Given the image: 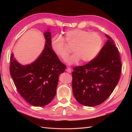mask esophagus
<instances>
[{"label": "esophagus", "mask_w": 132, "mask_h": 132, "mask_svg": "<svg viewBox=\"0 0 132 132\" xmlns=\"http://www.w3.org/2000/svg\"><path fill=\"white\" fill-rule=\"evenodd\" d=\"M66 71H67L68 73H70L71 72V68H68L67 69V70H66Z\"/></svg>", "instance_id": "obj_1"}]
</instances>
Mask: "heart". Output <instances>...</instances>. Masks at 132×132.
Listing matches in <instances>:
<instances>
[{
	"instance_id": "heart-1",
	"label": "heart",
	"mask_w": 132,
	"mask_h": 132,
	"mask_svg": "<svg viewBox=\"0 0 132 132\" xmlns=\"http://www.w3.org/2000/svg\"><path fill=\"white\" fill-rule=\"evenodd\" d=\"M64 40L69 46L73 47L74 52L67 59V62L69 64L77 63L80 59L84 63L92 61L97 57L102 45V39L97 33L81 29L68 30L64 32V38L56 36L52 39L53 50L63 60L67 58L70 53L69 47Z\"/></svg>"
}]
</instances>
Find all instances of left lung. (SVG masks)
Listing matches in <instances>:
<instances>
[{
	"label": "left lung",
	"instance_id": "8db88e82",
	"mask_svg": "<svg viewBox=\"0 0 132 132\" xmlns=\"http://www.w3.org/2000/svg\"><path fill=\"white\" fill-rule=\"evenodd\" d=\"M107 41L93 61L76 67L72 73V89L77 101L93 107L109 97L121 77L122 62L114 41L105 35Z\"/></svg>",
	"mask_w": 132,
	"mask_h": 132
}]
</instances>
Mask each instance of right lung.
<instances>
[{"label": "right lung", "instance_id": "add662e5", "mask_svg": "<svg viewBox=\"0 0 132 132\" xmlns=\"http://www.w3.org/2000/svg\"><path fill=\"white\" fill-rule=\"evenodd\" d=\"M44 36L45 48L31 64L21 65L13 54L10 56V73L19 93L30 105L36 107L45 106L53 99L59 75L66 68L52 49L50 31L45 32Z\"/></svg>", "mask_w": 132, "mask_h": 132}]
</instances>
